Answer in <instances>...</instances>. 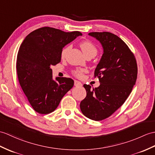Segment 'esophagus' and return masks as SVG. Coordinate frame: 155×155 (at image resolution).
Listing matches in <instances>:
<instances>
[{
	"label": "esophagus",
	"instance_id": "1",
	"mask_svg": "<svg viewBox=\"0 0 155 155\" xmlns=\"http://www.w3.org/2000/svg\"><path fill=\"white\" fill-rule=\"evenodd\" d=\"M74 86H77V87H78V86H82V83L81 82H79L78 81H74Z\"/></svg>",
	"mask_w": 155,
	"mask_h": 155
}]
</instances>
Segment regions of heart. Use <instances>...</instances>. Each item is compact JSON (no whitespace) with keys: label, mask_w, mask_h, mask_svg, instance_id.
Masks as SVG:
<instances>
[{"label":"heart","mask_w":155,"mask_h":155,"mask_svg":"<svg viewBox=\"0 0 155 155\" xmlns=\"http://www.w3.org/2000/svg\"><path fill=\"white\" fill-rule=\"evenodd\" d=\"M80 47L82 49V52L84 54V55L86 57L88 56H92L94 57L96 54L97 52H98V49H97L96 47L91 43V41H84L81 43ZM71 49V46L68 45L64 47V48L62 49L61 53V56L62 58H64V57L66 56L67 52L69 51V49ZM86 71L85 69H77L73 71V74L74 75L75 77H77L78 78H82L83 77L84 73H85Z\"/></svg>","instance_id":"1"}]
</instances>
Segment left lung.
<instances>
[{
	"label": "left lung",
	"instance_id": "obj_1",
	"mask_svg": "<svg viewBox=\"0 0 155 155\" xmlns=\"http://www.w3.org/2000/svg\"><path fill=\"white\" fill-rule=\"evenodd\" d=\"M101 43L104 53L94 71L98 87L84 84L86 96L82 100V113L91 120L101 121L111 116L127 100L137 77L134 54L127 44L110 32H91Z\"/></svg>",
	"mask_w": 155,
	"mask_h": 155
}]
</instances>
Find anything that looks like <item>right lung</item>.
I'll return each mask as SVG.
<instances>
[{
    "mask_svg": "<svg viewBox=\"0 0 155 155\" xmlns=\"http://www.w3.org/2000/svg\"><path fill=\"white\" fill-rule=\"evenodd\" d=\"M80 31L65 32L43 27L25 38L20 46L16 71L21 88L36 112L48 114L55 110L64 95L74 85L70 78L53 79L51 66L61 62L64 46L79 35Z\"/></svg>",
    "mask_w": 155,
    "mask_h": 155,
    "instance_id": "1",
    "label": "right lung"
}]
</instances>
